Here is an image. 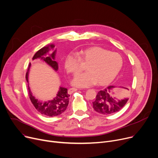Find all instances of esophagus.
Wrapping results in <instances>:
<instances>
[{"instance_id": "obj_1", "label": "esophagus", "mask_w": 158, "mask_h": 158, "mask_svg": "<svg viewBox=\"0 0 158 158\" xmlns=\"http://www.w3.org/2000/svg\"><path fill=\"white\" fill-rule=\"evenodd\" d=\"M77 90H78V89H76V88H70L68 90V94H71L72 93H73V92H76Z\"/></svg>"}]
</instances>
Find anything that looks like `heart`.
Masks as SVG:
<instances>
[{
	"label": "heart",
	"mask_w": 158,
	"mask_h": 158,
	"mask_svg": "<svg viewBox=\"0 0 158 158\" xmlns=\"http://www.w3.org/2000/svg\"><path fill=\"white\" fill-rule=\"evenodd\" d=\"M87 64V72L81 73L72 80L77 87H88L97 83L99 85L112 82L120 71L123 58L116 52H109L99 46H92L74 53H69L64 59L67 72L77 75L81 71V64Z\"/></svg>",
	"instance_id": "obj_1"
}]
</instances>
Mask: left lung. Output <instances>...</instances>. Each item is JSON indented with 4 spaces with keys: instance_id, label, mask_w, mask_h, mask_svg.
<instances>
[{
    "instance_id": "left-lung-1",
    "label": "left lung",
    "mask_w": 158,
    "mask_h": 158,
    "mask_svg": "<svg viewBox=\"0 0 158 158\" xmlns=\"http://www.w3.org/2000/svg\"><path fill=\"white\" fill-rule=\"evenodd\" d=\"M115 86L110 85L105 89L98 92L96 98L92 102L93 108L96 112L103 115H109L117 112L121 109L126 104L127 98L117 99L112 95V92ZM128 90L125 87H122Z\"/></svg>"
}]
</instances>
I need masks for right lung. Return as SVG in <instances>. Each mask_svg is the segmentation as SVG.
<instances>
[{"label": "right lung", "instance_id": "1", "mask_svg": "<svg viewBox=\"0 0 158 158\" xmlns=\"http://www.w3.org/2000/svg\"><path fill=\"white\" fill-rule=\"evenodd\" d=\"M54 47L55 45L53 44L44 46L35 53L32 60L39 59L47 64L54 71H57L59 69V66L58 63L55 60L57 50H54ZM50 50H52V52L49 53ZM31 66V64L30 63L26 73V80L28 83H29V73ZM28 90H29L30 99L35 109L40 114L46 116L55 117L60 115L65 112L69 104V95L68 93V89L63 87H59L56 96L53 99L46 101H41L35 98L33 96L29 85H28Z\"/></svg>", "mask_w": 158, "mask_h": 158}]
</instances>
